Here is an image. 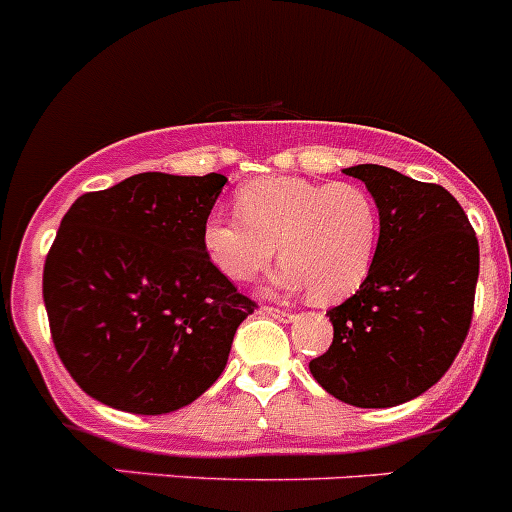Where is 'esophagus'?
<instances>
[{
	"mask_svg": "<svg viewBox=\"0 0 512 512\" xmlns=\"http://www.w3.org/2000/svg\"><path fill=\"white\" fill-rule=\"evenodd\" d=\"M262 313L265 315H270V318H278V321H295V315L290 313V310H280V308H272V305H265V308H262Z\"/></svg>",
	"mask_w": 512,
	"mask_h": 512,
	"instance_id": "34e87169",
	"label": "esophagus"
}]
</instances>
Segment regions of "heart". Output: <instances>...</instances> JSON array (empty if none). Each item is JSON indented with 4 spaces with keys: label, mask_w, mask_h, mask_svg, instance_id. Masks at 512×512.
I'll return each mask as SVG.
<instances>
[{
    "label": "heart",
    "mask_w": 512,
    "mask_h": 512,
    "mask_svg": "<svg viewBox=\"0 0 512 512\" xmlns=\"http://www.w3.org/2000/svg\"><path fill=\"white\" fill-rule=\"evenodd\" d=\"M240 214L209 212L202 245L209 260L234 283H250L272 262V293L310 295L333 303L361 288L374 267L381 217L374 197L351 181H308L267 176L240 191Z\"/></svg>",
    "instance_id": "obj_1"
}]
</instances>
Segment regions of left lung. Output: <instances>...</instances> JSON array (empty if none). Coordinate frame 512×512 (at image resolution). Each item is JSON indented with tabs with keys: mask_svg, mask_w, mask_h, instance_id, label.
Masks as SVG:
<instances>
[{
	"mask_svg": "<svg viewBox=\"0 0 512 512\" xmlns=\"http://www.w3.org/2000/svg\"><path fill=\"white\" fill-rule=\"evenodd\" d=\"M381 217L374 267L356 295L328 310L333 343L310 361L323 389L351 407L417 399L450 369L475 305L480 247L457 199L389 166L358 164Z\"/></svg>",
	"mask_w": 512,
	"mask_h": 512,
	"instance_id": "obj_1",
	"label": "left lung"
}]
</instances>
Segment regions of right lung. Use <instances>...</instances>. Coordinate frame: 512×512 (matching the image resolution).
<instances>
[{
	"mask_svg": "<svg viewBox=\"0 0 512 512\" xmlns=\"http://www.w3.org/2000/svg\"><path fill=\"white\" fill-rule=\"evenodd\" d=\"M227 176L146 171L75 199L42 272L57 356L80 389L131 414H169L227 366L255 303L202 245Z\"/></svg>",
	"mask_w": 512,
	"mask_h": 512,
	"instance_id": "right-lung-1",
	"label": "right lung"
}]
</instances>
